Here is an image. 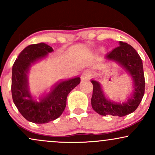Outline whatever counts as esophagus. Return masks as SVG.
Returning a JSON list of instances; mask_svg holds the SVG:
<instances>
[{
    "label": "esophagus",
    "instance_id": "obj_1",
    "mask_svg": "<svg viewBox=\"0 0 155 155\" xmlns=\"http://www.w3.org/2000/svg\"><path fill=\"white\" fill-rule=\"evenodd\" d=\"M90 77H91V74L88 71H84L81 76V80H88L89 79H90Z\"/></svg>",
    "mask_w": 155,
    "mask_h": 155
}]
</instances>
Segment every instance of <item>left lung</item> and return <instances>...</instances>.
Here are the masks:
<instances>
[{
    "label": "left lung",
    "instance_id": "1",
    "mask_svg": "<svg viewBox=\"0 0 155 155\" xmlns=\"http://www.w3.org/2000/svg\"><path fill=\"white\" fill-rule=\"evenodd\" d=\"M120 47L106 55L105 59L114 61L120 65L130 76L133 81V92L127 100L117 102L110 100L105 95L100 82L92 79L93 92L91 98L92 107L102 116L124 117L133 113L138 108L144 95L145 79L143 63L139 54L132 46L120 41Z\"/></svg>",
    "mask_w": 155,
    "mask_h": 155
}]
</instances>
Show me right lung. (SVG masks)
Returning a JSON list of instances; mask_svg holds the SVG:
<instances>
[{
  "label": "right lung",
  "instance_id": "add662e5",
  "mask_svg": "<svg viewBox=\"0 0 155 155\" xmlns=\"http://www.w3.org/2000/svg\"><path fill=\"white\" fill-rule=\"evenodd\" d=\"M52 47L44 43L31 44L19 54L12 67V95L16 107L27 120L36 124L48 123L58 118L66 106L68 95L80 83V77L59 81L50 92L39 97L31 95L28 74L31 65L52 52Z\"/></svg>",
  "mask_w": 155,
  "mask_h": 155
}]
</instances>
